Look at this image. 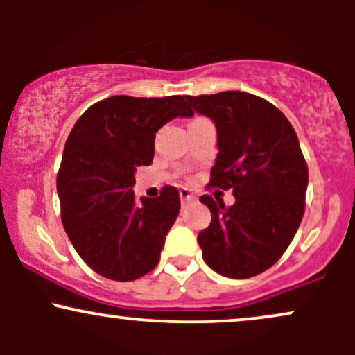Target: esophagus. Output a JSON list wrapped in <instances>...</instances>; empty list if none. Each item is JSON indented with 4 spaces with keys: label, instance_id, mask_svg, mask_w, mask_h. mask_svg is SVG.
<instances>
[{
    "label": "esophagus",
    "instance_id": "obj_1",
    "mask_svg": "<svg viewBox=\"0 0 355 355\" xmlns=\"http://www.w3.org/2000/svg\"><path fill=\"white\" fill-rule=\"evenodd\" d=\"M180 198H182V207H185L187 203H189L190 200H193V193L189 189H182L180 190Z\"/></svg>",
    "mask_w": 355,
    "mask_h": 355
}]
</instances>
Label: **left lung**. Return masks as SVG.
Instances as JSON below:
<instances>
[{
	"instance_id": "left-lung-1",
	"label": "left lung",
	"mask_w": 355,
	"mask_h": 355,
	"mask_svg": "<svg viewBox=\"0 0 355 355\" xmlns=\"http://www.w3.org/2000/svg\"><path fill=\"white\" fill-rule=\"evenodd\" d=\"M185 98L217 128L210 185L235 197L229 209L200 197L211 211L198 234L203 260L230 279L262 274L287 250L304 217L309 170L295 130L279 108L245 92Z\"/></svg>"
}]
</instances>
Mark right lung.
<instances>
[{"instance_id": "1", "label": "right lung", "mask_w": 355, "mask_h": 355, "mask_svg": "<svg viewBox=\"0 0 355 355\" xmlns=\"http://www.w3.org/2000/svg\"><path fill=\"white\" fill-rule=\"evenodd\" d=\"M193 116L185 96H110L78 118L56 178L61 220L73 247L96 274L130 282L157 267L180 211V195L135 200L137 166L152 165L155 133L173 118Z\"/></svg>"}]
</instances>
